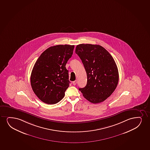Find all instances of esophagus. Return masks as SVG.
I'll return each instance as SVG.
<instances>
[{"label":"esophagus","instance_id":"1","mask_svg":"<svg viewBox=\"0 0 150 150\" xmlns=\"http://www.w3.org/2000/svg\"><path fill=\"white\" fill-rule=\"evenodd\" d=\"M72 83H73V85H76V83H77V81H76V80L72 82Z\"/></svg>","mask_w":150,"mask_h":150}]
</instances>
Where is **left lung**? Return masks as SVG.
<instances>
[{
    "mask_svg": "<svg viewBox=\"0 0 150 150\" xmlns=\"http://www.w3.org/2000/svg\"><path fill=\"white\" fill-rule=\"evenodd\" d=\"M76 53L81 59L87 76V85L79 90L90 102H103L118 85L119 72L114 58L104 47L97 45H79Z\"/></svg>",
    "mask_w": 150,
    "mask_h": 150,
    "instance_id": "1",
    "label": "left lung"
}]
</instances>
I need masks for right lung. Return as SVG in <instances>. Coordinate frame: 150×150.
Instances as JSON below:
<instances>
[{
  "label": "right lung",
  "instance_id": "right-lung-1",
  "mask_svg": "<svg viewBox=\"0 0 150 150\" xmlns=\"http://www.w3.org/2000/svg\"><path fill=\"white\" fill-rule=\"evenodd\" d=\"M74 45H57L49 47L34 64L30 76L31 85L40 100L56 104L64 97L70 82L65 65L72 56Z\"/></svg>",
  "mask_w": 150,
  "mask_h": 150
}]
</instances>
